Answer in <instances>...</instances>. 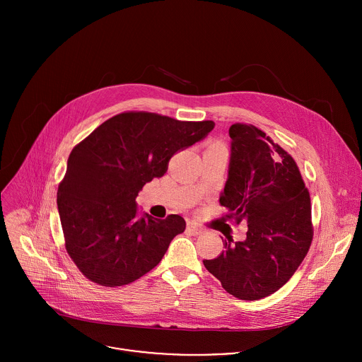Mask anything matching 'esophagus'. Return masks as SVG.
<instances>
[{
  "instance_id": "34e87169",
  "label": "esophagus",
  "mask_w": 362,
  "mask_h": 362,
  "mask_svg": "<svg viewBox=\"0 0 362 362\" xmlns=\"http://www.w3.org/2000/svg\"><path fill=\"white\" fill-rule=\"evenodd\" d=\"M186 232L190 233V235H193V236H197V235L202 233V229H200L196 223L189 222V223H187V228H186Z\"/></svg>"
}]
</instances>
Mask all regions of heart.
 Masks as SVG:
<instances>
[{
	"mask_svg": "<svg viewBox=\"0 0 362 362\" xmlns=\"http://www.w3.org/2000/svg\"><path fill=\"white\" fill-rule=\"evenodd\" d=\"M206 150H223V151H226V146H225V143H223V141L216 140V141L211 143V144L208 146V148H206Z\"/></svg>",
	"mask_w": 362,
	"mask_h": 362,
	"instance_id": "1",
	"label": "heart"
}]
</instances>
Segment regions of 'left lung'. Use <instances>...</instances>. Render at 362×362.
<instances>
[{
  "label": "left lung",
  "mask_w": 362,
  "mask_h": 362,
  "mask_svg": "<svg viewBox=\"0 0 362 362\" xmlns=\"http://www.w3.org/2000/svg\"><path fill=\"white\" fill-rule=\"evenodd\" d=\"M229 175L219 199L225 219L247 225L246 239L203 265L238 299L257 300L282 288L314 238L311 197L291 154L252 124L229 129Z\"/></svg>",
  "instance_id": "1"
}]
</instances>
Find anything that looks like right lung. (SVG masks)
Masks as SVG:
<instances>
[{
	"instance_id": "add662e5",
	"label": "right lung",
	"mask_w": 362,
	"mask_h": 362,
	"mask_svg": "<svg viewBox=\"0 0 362 362\" xmlns=\"http://www.w3.org/2000/svg\"><path fill=\"white\" fill-rule=\"evenodd\" d=\"M214 127L212 120L124 112L71 150L57 204L66 250L87 279L123 286L162 261L186 222L179 215L156 219L146 214L139 219L136 197L147 182L166 173L175 153Z\"/></svg>"
}]
</instances>
